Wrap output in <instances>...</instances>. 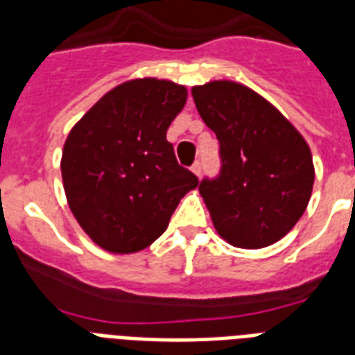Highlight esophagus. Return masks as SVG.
<instances>
[{
  "label": "esophagus",
  "mask_w": 355,
  "mask_h": 355,
  "mask_svg": "<svg viewBox=\"0 0 355 355\" xmlns=\"http://www.w3.org/2000/svg\"><path fill=\"white\" fill-rule=\"evenodd\" d=\"M191 171H193V173H195V175H197V177H199L200 173H202V164H200V162H199V160L195 162L193 166H191Z\"/></svg>",
  "instance_id": "34e87169"
}]
</instances>
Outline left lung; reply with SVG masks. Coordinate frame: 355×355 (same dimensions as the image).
<instances>
[{
	"mask_svg": "<svg viewBox=\"0 0 355 355\" xmlns=\"http://www.w3.org/2000/svg\"><path fill=\"white\" fill-rule=\"evenodd\" d=\"M191 94L219 141V175L199 184L214 227L234 247H269L297 225L311 197L306 139L247 86L214 80Z\"/></svg>",
	"mask_w": 355,
	"mask_h": 355,
	"instance_id": "obj_1",
	"label": "left lung"
}]
</instances>
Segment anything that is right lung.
Segmentation results:
<instances>
[{"instance_id":"right-lung-1","label":"right lung","mask_w":355,"mask_h":355,"mask_svg":"<svg viewBox=\"0 0 355 355\" xmlns=\"http://www.w3.org/2000/svg\"><path fill=\"white\" fill-rule=\"evenodd\" d=\"M186 99V88L171 80H128L71 128L60 164L64 191L83 230L108 252L149 247L199 186L166 138Z\"/></svg>"}]
</instances>
